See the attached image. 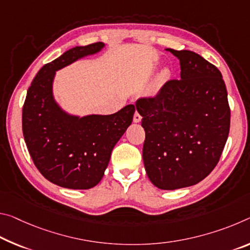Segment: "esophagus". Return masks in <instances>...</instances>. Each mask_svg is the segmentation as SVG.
Here are the masks:
<instances>
[{
  "label": "esophagus",
  "instance_id": "obj_1",
  "mask_svg": "<svg viewBox=\"0 0 250 250\" xmlns=\"http://www.w3.org/2000/svg\"><path fill=\"white\" fill-rule=\"evenodd\" d=\"M141 119H142L141 114L138 112V111H136V112H134V116H133V121L134 122H140Z\"/></svg>",
  "mask_w": 250,
  "mask_h": 250
}]
</instances>
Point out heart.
Here are the masks:
<instances>
[{
  "label": "heart",
  "instance_id": "obj_1",
  "mask_svg": "<svg viewBox=\"0 0 250 250\" xmlns=\"http://www.w3.org/2000/svg\"><path fill=\"white\" fill-rule=\"evenodd\" d=\"M168 79V72L167 71H164V72H162L160 75H159V78H158V82H157V85H160L162 82H165L166 80H167Z\"/></svg>",
  "mask_w": 250,
  "mask_h": 250
}]
</instances>
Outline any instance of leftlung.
<instances>
[{"mask_svg":"<svg viewBox=\"0 0 250 250\" xmlns=\"http://www.w3.org/2000/svg\"><path fill=\"white\" fill-rule=\"evenodd\" d=\"M179 60L181 79L154 97L137 100L146 132V172L156 187L173 190L205 179L220 159L230 128V108L217 66L189 50L167 49Z\"/></svg>","mask_w":250,"mask_h":250,"instance_id":"8db88e82","label":"left lung"}]
</instances>
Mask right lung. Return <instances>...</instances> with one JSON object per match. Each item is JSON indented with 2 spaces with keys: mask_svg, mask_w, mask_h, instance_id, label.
<instances>
[{
  "mask_svg": "<svg viewBox=\"0 0 250 250\" xmlns=\"http://www.w3.org/2000/svg\"><path fill=\"white\" fill-rule=\"evenodd\" d=\"M104 43L75 46L43 65L35 75L22 109V130L29 153L42 176L63 188L90 189L108 167L111 151L131 125L133 104L109 116L71 117L52 97L55 71L84 55L98 52Z\"/></svg>",
  "mask_w": 250,
  "mask_h": 250,
  "instance_id": "obj_1",
  "label": "right lung"
}]
</instances>
